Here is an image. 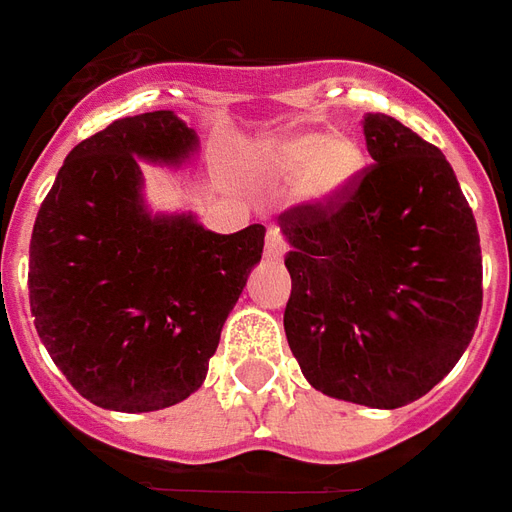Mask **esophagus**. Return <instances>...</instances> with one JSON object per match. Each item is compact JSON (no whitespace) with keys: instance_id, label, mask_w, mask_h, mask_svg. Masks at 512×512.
Masks as SVG:
<instances>
[{"instance_id":"34e87169","label":"esophagus","mask_w":512,"mask_h":512,"mask_svg":"<svg viewBox=\"0 0 512 512\" xmlns=\"http://www.w3.org/2000/svg\"><path fill=\"white\" fill-rule=\"evenodd\" d=\"M284 250H287V242H284L281 231L279 228H270V231H267V245H264V256H267L270 262H279L281 256H284Z\"/></svg>"}]
</instances>
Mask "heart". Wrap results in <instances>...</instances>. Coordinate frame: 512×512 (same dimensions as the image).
Returning a JSON list of instances; mask_svg holds the SVG:
<instances>
[{
	"label": "heart",
	"mask_w": 512,
	"mask_h": 512,
	"mask_svg": "<svg viewBox=\"0 0 512 512\" xmlns=\"http://www.w3.org/2000/svg\"><path fill=\"white\" fill-rule=\"evenodd\" d=\"M366 166L355 137L324 132H290L267 149V168L281 180H296L301 197L332 202L344 197Z\"/></svg>",
	"instance_id": "heart-1"
}]
</instances>
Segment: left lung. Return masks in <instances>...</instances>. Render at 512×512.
<instances>
[{"label":"left lung","mask_w":512,"mask_h":512,"mask_svg":"<svg viewBox=\"0 0 512 512\" xmlns=\"http://www.w3.org/2000/svg\"><path fill=\"white\" fill-rule=\"evenodd\" d=\"M372 166L332 202L279 216L290 242L287 344L312 389L369 408L420 400L462 358L482 312L476 219L445 154L363 115Z\"/></svg>","instance_id":"left-lung-1"}]
</instances>
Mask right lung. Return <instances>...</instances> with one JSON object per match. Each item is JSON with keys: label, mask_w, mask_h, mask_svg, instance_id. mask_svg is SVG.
<instances>
[{"label": "right lung", "mask_w": 512, "mask_h": 512, "mask_svg": "<svg viewBox=\"0 0 512 512\" xmlns=\"http://www.w3.org/2000/svg\"><path fill=\"white\" fill-rule=\"evenodd\" d=\"M197 132L168 109L120 118L58 168L30 239V312L72 389L109 411H157L202 386L264 248V225L205 231L152 214L140 160L180 166Z\"/></svg>", "instance_id": "1"}]
</instances>
